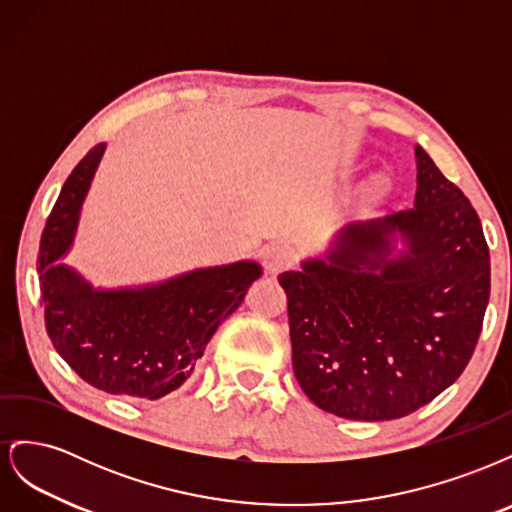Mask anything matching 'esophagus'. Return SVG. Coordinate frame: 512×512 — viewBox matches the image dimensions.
<instances>
[{"mask_svg":"<svg viewBox=\"0 0 512 512\" xmlns=\"http://www.w3.org/2000/svg\"><path fill=\"white\" fill-rule=\"evenodd\" d=\"M262 260H265L267 273L277 275L294 265V252H292V247H288L284 243H273L267 247L265 254H262Z\"/></svg>","mask_w":512,"mask_h":512,"instance_id":"obj_1","label":"esophagus"}]
</instances>
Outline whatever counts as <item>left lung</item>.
<instances>
[{
    "label": "left lung",
    "instance_id": "8db88e82",
    "mask_svg": "<svg viewBox=\"0 0 512 512\" xmlns=\"http://www.w3.org/2000/svg\"><path fill=\"white\" fill-rule=\"evenodd\" d=\"M414 153V209L348 224L327 258L277 277L297 382L352 421L429 404L463 374L483 331L491 265L478 213L423 147ZM397 234L407 250L391 257Z\"/></svg>",
    "mask_w": 512,
    "mask_h": 512
}]
</instances>
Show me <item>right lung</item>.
Listing matches in <instances>:
<instances>
[{
    "instance_id": "add662e5",
    "label": "right lung",
    "mask_w": 512,
    "mask_h": 512,
    "mask_svg": "<svg viewBox=\"0 0 512 512\" xmlns=\"http://www.w3.org/2000/svg\"><path fill=\"white\" fill-rule=\"evenodd\" d=\"M104 143L74 166L46 220L38 252L44 324L55 350L87 384L111 395L160 399L192 376L209 339L245 299L256 262H235L173 280L121 290H94L61 265Z\"/></svg>"
}]
</instances>
